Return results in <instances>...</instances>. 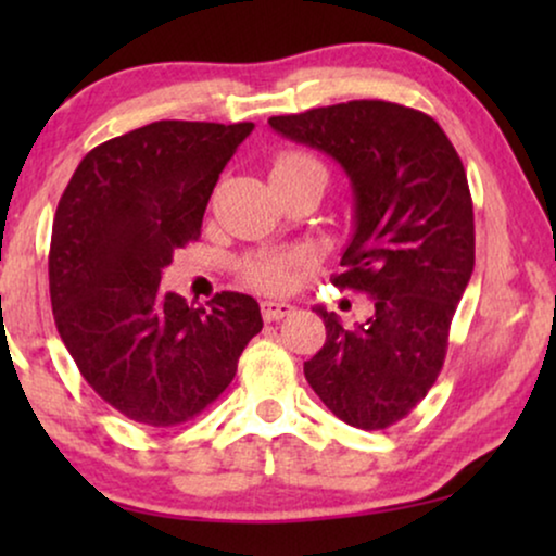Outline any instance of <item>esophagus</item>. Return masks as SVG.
I'll return each mask as SVG.
<instances>
[{"label":"esophagus","mask_w":556,"mask_h":556,"mask_svg":"<svg viewBox=\"0 0 556 556\" xmlns=\"http://www.w3.org/2000/svg\"><path fill=\"white\" fill-rule=\"evenodd\" d=\"M261 311H263V318L265 321H280V318L291 316L293 314V306L286 301H263L261 303Z\"/></svg>","instance_id":"obj_1"}]
</instances>
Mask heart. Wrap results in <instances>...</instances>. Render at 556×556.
<instances>
[{
    "label": "heart",
    "instance_id": "1",
    "mask_svg": "<svg viewBox=\"0 0 556 556\" xmlns=\"http://www.w3.org/2000/svg\"><path fill=\"white\" fill-rule=\"evenodd\" d=\"M303 169H324L318 159L301 154V151H288V154L278 156L273 164V177L278 174H291ZM326 172V169H324ZM308 265V255L299 248L291 250H270V253H257L242 261V278L257 291L265 293H280L288 291L299 278V273Z\"/></svg>",
    "mask_w": 556,
    "mask_h": 556
}]
</instances>
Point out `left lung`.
<instances>
[{
    "instance_id": "1",
    "label": "left lung",
    "mask_w": 556,
    "mask_h": 556,
    "mask_svg": "<svg viewBox=\"0 0 556 556\" xmlns=\"http://www.w3.org/2000/svg\"><path fill=\"white\" fill-rule=\"evenodd\" d=\"M268 124L337 159L352 181L354 235L333 286L375 301L344 329L316 308L326 344L303 375L339 420L384 430L417 407L443 369L447 331L476 263L466 169L428 113L390 101H349Z\"/></svg>"
}]
</instances>
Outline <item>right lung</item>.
Returning <instances> with one entry per match:
<instances>
[{"label":"right lung","instance_id":"1","mask_svg":"<svg viewBox=\"0 0 556 556\" xmlns=\"http://www.w3.org/2000/svg\"><path fill=\"white\" fill-rule=\"evenodd\" d=\"M250 131V121H154L90 149L60 197L48 265L58 333L128 420H192L263 329L253 295L223 291L204 311L159 288L174 253L200 238L212 189Z\"/></svg>","mask_w":556,"mask_h":556}]
</instances>
